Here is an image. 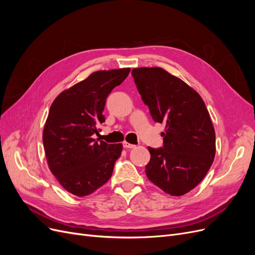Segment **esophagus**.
<instances>
[{"label": "esophagus", "instance_id": "esophagus-1", "mask_svg": "<svg viewBox=\"0 0 255 255\" xmlns=\"http://www.w3.org/2000/svg\"><path fill=\"white\" fill-rule=\"evenodd\" d=\"M123 146H125L126 149H133V148H135V144H130V143H128V142H123Z\"/></svg>", "mask_w": 255, "mask_h": 255}]
</instances>
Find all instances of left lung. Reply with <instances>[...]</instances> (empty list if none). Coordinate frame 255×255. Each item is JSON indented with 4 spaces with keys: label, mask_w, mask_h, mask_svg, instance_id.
Segmentation results:
<instances>
[{
    "label": "left lung",
    "mask_w": 255,
    "mask_h": 255,
    "mask_svg": "<svg viewBox=\"0 0 255 255\" xmlns=\"http://www.w3.org/2000/svg\"><path fill=\"white\" fill-rule=\"evenodd\" d=\"M132 75L153 120L165 123L164 146H148V179L180 197L201 182L214 161L216 135L205 103L181 79L159 67L135 68Z\"/></svg>",
    "instance_id": "1"
}]
</instances>
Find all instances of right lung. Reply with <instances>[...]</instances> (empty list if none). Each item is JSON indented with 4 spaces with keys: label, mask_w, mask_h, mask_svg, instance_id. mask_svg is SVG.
Returning a JSON list of instances; mask_svg holds the SVG:
<instances>
[{
    "label": "right lung",
    "mask_w": 255,
    "mask_h": 255,
    "mask_svg": "<svg viewBox=\"0 0 255 255\" xmlns=\"http://www.w3.org/2000/svg\"><path fill=\"white\" fill-rule=\"evenodd\" d=\"M129 71L122 68L91 73L60 92L50 107L42 133L47 163L58 183L74 196H88L103 186L121 155L122 143L98 142L94 135L105 121L107 96Z\"/></svg>",
    "instance_id": "1"
}]
</instances>
